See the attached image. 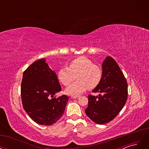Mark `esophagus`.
<instances>
[{"mask_svg": "<svg viewBox=\"0 0 149 149\" xmlns=\"http://www.w3.org/2000/svg\"><path fill=\"white\" fill-rule=\"evenodd\" d=\"M79 96H71V98L72 99H77V98H78Z\"/></svg>", "mask_w": 149, "mask_h": 149, "instance_id": "obj_1", "label": "esophagus"}]
</instances>
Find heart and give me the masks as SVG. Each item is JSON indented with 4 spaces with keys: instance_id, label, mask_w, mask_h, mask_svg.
I'll use <instances>...</instances> for the list:
<instances>
[{
    "instance_id": "obj_1",
    "label": "heart",
    "mask_w": 149,
    "mask_h": 149,
    "mask_svg": "<svg viewBox=\"0 0 149 149\" xmlns=\"http://www.w3.org/2000/svg\"><path fill=\"white\" fill-rule=\"evenodd\" d=\"M57 76L59 81L64 86L70 84L76 78L77 81L65 89L66 94L75 96L88 88L93 89L96 88L102 80V71L89 58L80 56L71 60L68 67L60 68Z\"/></svg>"
}]
</instances>
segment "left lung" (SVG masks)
<instances>
[{
    "label": "left lung",
    "instance_id": "1",
    "mask_svg": "<svg viewBox=\"0 0 149 149\" xmlns=\"http://www.w3.org/2000/svg\"><path fill=\"white\" fill-rule=\"evenodd\" d=\"M102 78L100 84L93 90L98 96L88 95L86 115L94 123L104 124L118 116L127 99V83L116 61L106 57L102 65Z\"/></svg>",
    "mask_w": 149,
    "mask_h": 149
}]
</instances>
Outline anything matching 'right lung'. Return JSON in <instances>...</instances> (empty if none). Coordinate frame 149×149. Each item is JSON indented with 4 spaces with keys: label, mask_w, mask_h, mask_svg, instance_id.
<instances>
[{
    "label": "right lung",
    "mask_w": 149,
    "mask_h": 149,
    "mask_svg": "<svg viewBox=\"0 0 149 149\" xmlns=\"http://www.w3.org/2000/svg\"><path fill=\"white\" fill-rule=\"evenodd\" d=\"M61 90L55 72L45 58L30 65L24 72L21 97L24 110L36 123L50 125L64 113L68 97H54Z\"/></svg>",
    "instance_id": "obj_1"
}]
</instances>
